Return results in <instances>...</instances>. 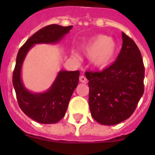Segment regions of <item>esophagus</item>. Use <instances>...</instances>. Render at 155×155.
Instances as JSON below:
<instances>
[{
  "mask_svg": "<svg viewBox=\"0 0 155 155\" xmlns=\"http://www.w3.org/2000/svg\"><path fill=\"white\" fill-rule=\"evenodd\" d=\"M80 81L81 83H87V78L84 75H81L80 76Z\"/></svg>",
  "mask_w": 155,
  "mask_h": 155,
  "instance_id": "esophagus-1",
  "label": "esophagus"
}]
</instances>
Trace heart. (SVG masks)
<instances>
[{"label": "heart", "instance_id": "b5f03b06", "mask_svg": "<svg viewBox=\"0 0 155 155\" xmlns=\"http://www.w3.org/2000/svg\"><path fill=\"white\" fill-rule=\"evenodd\" d=\"M117 50V44L115 40L106 35H97L83 47V51L88 58H92L94 67L104 69L111 64ZM77 58V54L73 53Z\"/></svg>", "mask_w": 155, "mask_h": 155}]
</instances>
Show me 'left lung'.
Segmentation results:
<instances>
[{"mask_svg": "<svg viewBox=\"0 0 155 155\" xmlns=\"http://www.w3.org/2000/svg\"><path fill=\"white\" fill-rule=\"evenodd\" d=\"M122 47L117 60L102 71H86L89 108L98 123L113 125L126 120L144 92L145 68L138 47L122 32Z\"/></svg>", "mask_w": 155, "mask_h": 155, "instance_id": "obj_1", "label": "left lung"}]
</instances>
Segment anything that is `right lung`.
<instances>
[{
  "label": "right lung",
  "mask_w": 155,
  "mask_h": 155,
  "mask_svg": "<svg viewBox=\"0 0 155 155\" xmlns=\"http://www.w3.org/2000/svg\"><path fill=\"white\" fill-rule=\"evenodd\" d=\"M72 28L52 24L33 35L18 51L13 73V84L18 104L29 117L42 124H54L64 117L71 97L79 83L80 71H60L53 84L46 92L33 93L22 84L21 71L28 51L35 44L56 43Z\"/></svg>",
  "instance_id": "obj_1"
}]
</instances>
